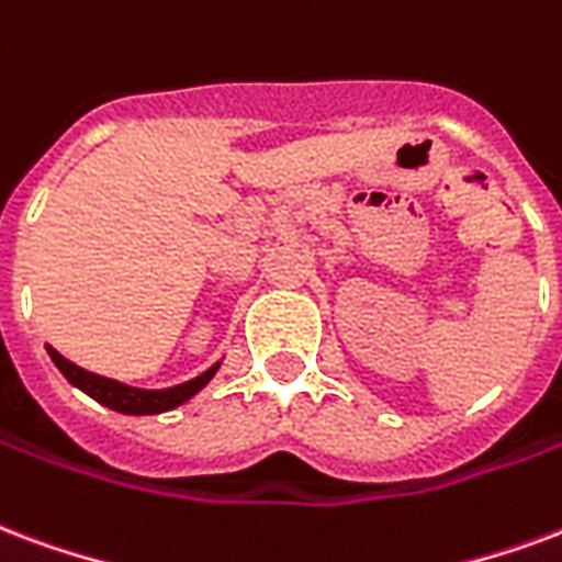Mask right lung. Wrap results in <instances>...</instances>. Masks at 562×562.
Instances as JSON below:
<instances>
[{
    "mask_svg": "<svg viewBox=\"0 0 562 562\" xmlns=\"http://www.w3.org/2000/svg\"><path fill=\"white\" fill-rule=\"evenodd\" d=\"M47 355L49 360L56 363V369H59L61 375L68 378L77 390H82L86 396H91L94 402H101L103 408L119 411V414H133V417L164 414V411H172L178 408V405H184V402H190V398L196 396L199 390H202L211 378L217 375L220 363H223V360H217L214 366H207L202 375L190 378L184 384L164 386V390H145V386L122 384V381H115V378L94 375L89 369L70 363L68 357H61L53 345H47Z\"/></svg>",
    "mask_w": 562,
    "mask_h": 562,
    "instance_id": "1",
    "label": "right lung"
}]
</instances>
